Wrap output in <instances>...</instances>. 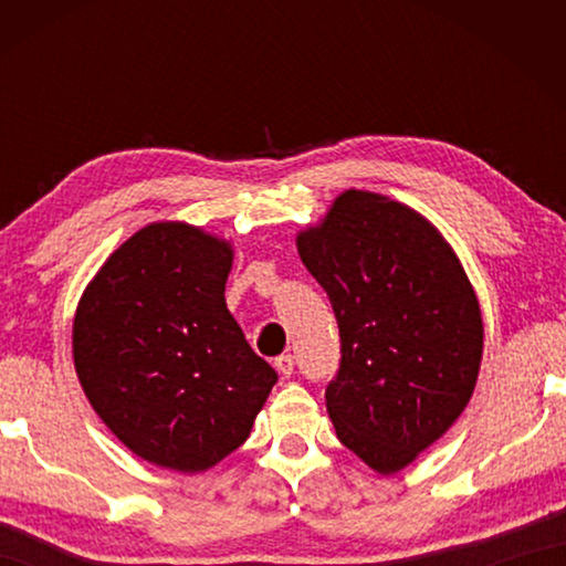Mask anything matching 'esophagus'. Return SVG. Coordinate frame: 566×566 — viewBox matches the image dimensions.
<instances>
[{
    "instance_id": "esophagus-1",
    "label": "esophagus",
    "mask_w": 566,
    "mask_h": 566,
    "mask_svg": "<svg viewBox=\"0 0 566 566\" xmlns=\"http://www.w3.org/2000/svg\"><path fill=\"white\" fill-rule=\"evenodd\" d=\"M274 367H276V371H280V375L290 377L294 371V357H292V354H280V357L274 359Z\"/></svg>"
}]
</instances>
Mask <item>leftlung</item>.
<instances>
[{"label":"left lung","mask_w":566,"mask_h":566,"mask_svg":"<svg viewBox=\"0 0 566 566\" xmlns=\"http://www.w3.org/2000/svg\"><path fill=\"white\" fill-rule=\"evenodd\" d=\"M296 249L339 324V371L324 391L332 424L364 464L395 474L472 399L484 347L476 294L439 229L375 191H342Z\"/></svg>","instance_id":"obj_1"}]
</instances>
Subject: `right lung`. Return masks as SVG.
I'll return each instance as SVG.
<instances>
[{
	"label": "right lung",
	"mask_w": 566,
	"mask_h": 566,
	"mask_svg": "<svg viewBox=\"0 0 566 566\" xmlns=\"http://www.w3.org/2000/svg\"><path fill=\"white\" fill-rule=\"evenodd\" d=\"M234 249L185 222L132 234L76 304L80 385L119 442L197 474L244 444L276 371L229 314Z\"/></svg>",
	"instance_id": "add662e5"
}]
</instances>
